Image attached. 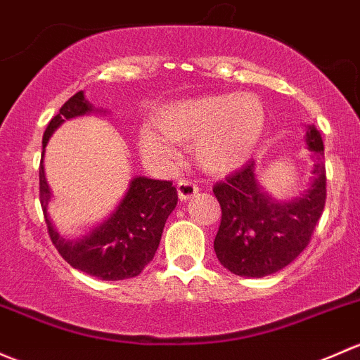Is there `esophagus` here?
Here are the masks:
<instances>
[{"label": "esophagus", "mask_w": 360, "mask_h": 360, "mask_svg": "<svg viewBox=\"0 0 360 360\" xmlns=\"http://www.w3.org/2000/svg\"><path fill=\"white\" fill-rule=\"evenodd\" d=\"M196 193H198V186H196L193 181H188V179L177 181V195H179L181 202L193 198Z\"/></svg>", "instance_id": "1"}]
</instances>
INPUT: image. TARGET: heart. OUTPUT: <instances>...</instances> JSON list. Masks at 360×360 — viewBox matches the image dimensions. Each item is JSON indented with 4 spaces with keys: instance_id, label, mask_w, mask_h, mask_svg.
Segmentation results:
<instances>
[{
    "instance_id": "1",
    "label": "heart",
    "mask_w": 360,
    "mask_h": 360,
    "mask_svg": "<svg viewBox=\"0 0 360 360\" xmlns=\"http://www.w3.org/2000/svg\"><path fill=\"white\" fill-rule=\"evenodd\" d=\"M266 124L262 103L253 94H215L179 101L164 108L146 127L139 146L151 158H170V141L195 143L200 167L226 174L241 167L255 150Z\"/></svg>"
}]
</instances>
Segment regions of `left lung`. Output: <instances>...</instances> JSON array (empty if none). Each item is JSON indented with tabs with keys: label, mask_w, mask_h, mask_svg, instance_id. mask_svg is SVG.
I'll return each mask as SVG.
<instances>
[{
	"label": "left lung",
	"mask_w": 360,
	"mask_h": 360,
	"mask_svg": "<svg viewBox=\"0 0 360 360\" xmlns=\"http://www.w3.org/2000/svg\"><path fill=\"white\" fill-rule=\"evenodd\" d=\"M314 167L310 186L288 202L272 198L259 184L255 162L214 186L222 217L214 250L236 276L264 278L293 262L307 247L326 203L324 145L316 126H307Z\"/></svg>",
	"instance_id": "obj_1"
}]
</instances>
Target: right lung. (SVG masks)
<instances>
[{
    "mask_svg": "<svg viewBox=\"0 0 360 360\" xmlns=\"http://www.w3.org/2000/svg\"><path fill=\"white\" fill-rule=\"evenodd\" d=\"M91 112L103 110H96L86 100L84 91H79L63 103L60 112L48 124L43 136L39 165V200L48 233L60 255L74 269L103 281H119L134 278L151 262L160 245L165 221L177 205V191L170 181L136 176L129 181L124 198L103 222L81 238L70 240L62 236L48 214V203L51 202L53 193L44 174V150L53 132L65 120L88 115Z\"/></svg>",
    "mask_w": 360,
    "mask_h": 360,
    "instance_id": "obj_1",
    "label": "right lung"
}]
</instances>
